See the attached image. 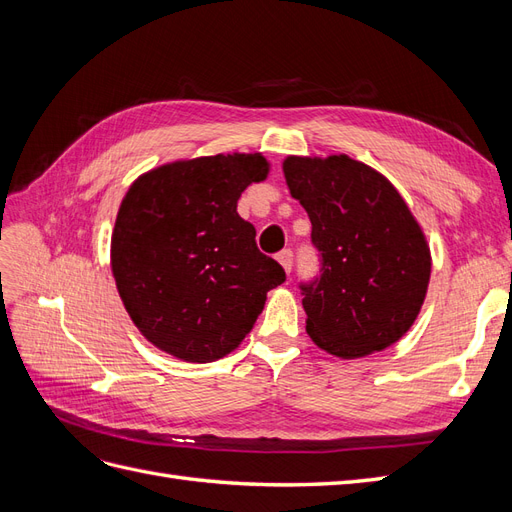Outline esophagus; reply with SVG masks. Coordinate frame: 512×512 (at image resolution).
<instances>
[{
	"label": "esophagus",
	"mask_w": 512,
	"mask_h": 512,
	"mask_svg": "<svg viewBox=\"0 0 512 512\" xmlns=\"http://www.w3.org/2000/svg\"><path fill=\"white\" fill-rule=\"evenodd\" d=\"M277 260H280V265L284 267V271L290 273V269H292V250H282L280 254H277Z\"/></svg>",
	"instance_id": "34e87169"
}]
</instances>
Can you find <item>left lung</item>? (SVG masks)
I'll list each match as a JSON object with an SVG mask.
<instances>
[{"instance_id": "left-lung-1", "label": "left lung", "mask_w": 512, "mask_h": 512, "mask_svg": "<svg viewBox=\"0 0 512 512\" xmlns=\"http://www.w3.org/2000/svg\"><path fill=\"white\" fill-rule=\"evenodd\" d=\"M282 168L320 252V277L301 284L309 337L339 359L393 346L421 312L431 275L429 245L406 200L344 153L288 156Z\"/></svg>"}]
</instances>
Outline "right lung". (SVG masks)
<instances>
[{
	"instance_id": "add662e5",
	"label": "right lung",
	"mask_w": 512,
	"mask_h": 512,
	"mask_svg": "<svg viewBox=\"0 0 512 512\" xmlns=\"http://www.w3.org/2000/svg\"><path fill=\"white\" fill-rule=\"evenodd\" d=\"M267 175L262 153H218L158 166L130 185L111 269L126 312L156 348L190 363L222 359L286 280L237 213L241 192Z\"/></svg>"
}]
</instances>
